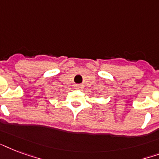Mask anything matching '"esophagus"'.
<instances>
[{"mask_svg":"<svg viewBox=\"0 0 159 159\" xmlns=\"http://www.w3.org/2000/svg\"><path fill=\"white\" fill-rule=\"evenodd\" d=\"M75 88L77 89H82L84 88L83 84H77L75 85Z\"/></svg>","mask_w":159,"mask_h":159,"instance_id":"1","label":"esophagus"}]
</instances>
